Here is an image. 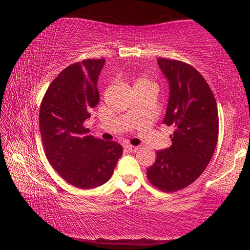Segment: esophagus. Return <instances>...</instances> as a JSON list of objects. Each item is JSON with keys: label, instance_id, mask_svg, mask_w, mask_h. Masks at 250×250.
Masks as SVG:
<instances>
[{"label": "esophagus", "instance_id": "34e87169", "mask_svg": "<svg viewBox=\"0 0 250 250\" xmlns=\"http://www.w3.org/2000/svg\"><path fill=\"white\" fill-rule=\"evenodd\" d=\"M124 149H125L127 152H135V151H138V150H139V146L125 145V146H124Z\"/></svg>", "mask_w": 250, "mask_h": 250}]
</instances>
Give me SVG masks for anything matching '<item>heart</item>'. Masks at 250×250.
Returning <instances> with one entry per match:
<instances>
[{"label": "heart", "instance_id": "heart-1", "mask_svg": "<svg viewBox=\"0 0 250 250\" xmlns=\"http://www.w3.org/2000/svg\"><path fill=\"white\" fill-rule=\"evenodd\" d=\"M146 84H152V82L149 80L148 77L146 76H135L133 78V87L141 86V85H146Z\"/></svg>", "mask_w": 250, "mask_h": 250}]
</instances>
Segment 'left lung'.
<instances>
[{
	"label": "left lung",
	"instance_id": "left-lung-1",
	"mask_svg": "<svg viewBox=\"0 0 250 250\" xmlns=\"http://www.w3.org/2000/svg\"><path fill=\"white\" fill-rule=\"evenodd\" d=\"M158 66L168 81L169 97L163 123L174 128L172 146L157 151L146 169L153 186L165 192L181 190L196 181L216 148L218 112L209 85L192 66L159 58Z\"/></svg>",
	"mask_w": 250,
	"mask_h": 250
}]
</instances>
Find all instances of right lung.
I'll return each mask as SVG.
<instances>
[{
	"label": "right lung",
	"instance_id": "right-lung-1",
	"mask_svg": "<svg viewBox=\"0 0 250 250\" xmlns=\"http://www.w3.org/2000/svg\"><path fill=\"white\" fill-rule=\"evenodd\" d=\"M104 59L68 66L50 84L40 108V129L46 158L71 186L93 189L110 179L123 146L88 134L84 122L99 102L98 80Z\"/></svg>",
	"mask_w": 250,
	"mask_h": 250
}]
</instances>
